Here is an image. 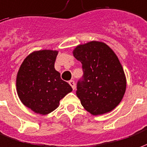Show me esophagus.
Returning <instances> with one entry per match:
<instances>
[{
    "instance_id": "esophagus-1",
    "label": "esophagus",
    "mask_w": 147,
    "mask_h": 147,
    "mask_svg": "<svg viewBox=\"0 0 147 147\" xmlns=\"http://www.w3.org/2000/svg\"><path fill=\"white\" fill-rule=\"evenodd\" d=\"M69 85H70V86L72 87L73 89L74 90V88H75V82H74V81L71 80V81H69Z\"/></svg>"
}]
</instances>
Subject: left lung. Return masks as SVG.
Returning <instances> with one entry per match:
<instances>
[{
	"label": "left lung",
	"mask_w": 147,
	"mask_h": 147,
	"mask_svg": "<svg viewBox=\"0 0 147 147\" xmlns=\"http://www.w3.org/2000/svg\"><path fill=\"white\" fill-rule=\"evenodd\" d=\"M73 55L82 64L83 78L76 94L92 115L110 112L121 102L126 90V78L117 55L101 41L77 46Z\"/></svg>",
	"instance_id": "obj_1"
}]
</instances>
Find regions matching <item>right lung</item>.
I'll return each instance as SVG.
<instances>
[{
	"mask_svg": "<svg viewBox=\"0 0 147 147\" xmlns=\"http://www.w3.org/2000/svg\"><path fill=\"white\" fill-rule=\"evenodd\" d=\"M58 51L40 50L32 52L19 67L16 77L17 94L26 107L45 115L59 106V101L72 92L55 69Z\"/></svg>",
	"mask_w": 147,
	"mask_h": 147,
	"instance_id": "right-lung-1",
	"label": "right lung"
}]
</instances>
